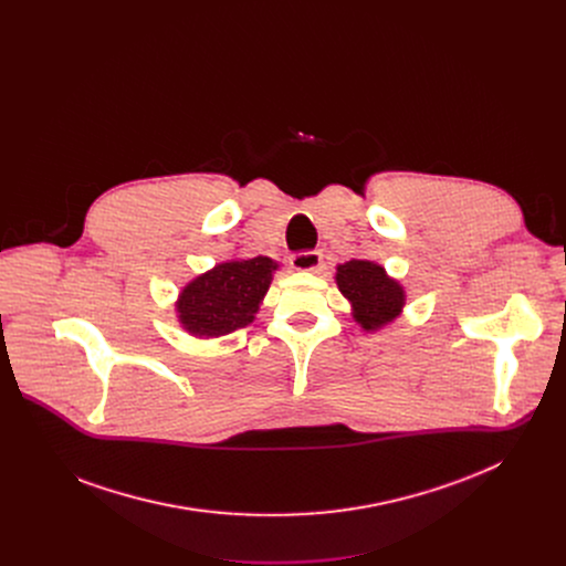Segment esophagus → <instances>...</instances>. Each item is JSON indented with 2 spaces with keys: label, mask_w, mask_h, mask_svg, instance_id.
<instances>
[{
  "label": "esophagus",
  "mask_w": 566,
  "mask_h": 566,
  "mask_svg": "<svg viewBox=\"0 0 566 566\" xmlns=\"http://www.w3.org/2000/svg\"><path fill=\"white\" fill-rule=\"evenodd\" d=\"M322 264V255L317 251H300L291 255V266L295 271H317Z\"/></svg>",
  "instance_id": "esophagus-1"
}]
</instances>
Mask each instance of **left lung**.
I'll use <instances>...</instances> for the list:
<instances>
[{"label": "left lung", "mask_w": 566, "mask_h": 566, "mask_svg": "<svg viewBox=\"0 0 566 566\" xmlns=\"http://www.w3.org/2000/svg\"><path fill=\"white\" fill-rule=\"evenodd\" d=\"M336 282L343 295L352 302L354 317L367 332L391 322L406 302L402 289L385 275L382 266L365 260L340 264Z\"/></svg>", "instance_id": "obj_1"}]
</instances>
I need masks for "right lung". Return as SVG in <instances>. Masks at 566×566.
Returning <instances> with one entry per match:
<instances>
[{
  "mask_svg": "<svg viewBox=\"0 0 566 566\" xmlns=\"http://www.w3.org/2000/svg\"><path fill=\"white\" fill-rule=\"evenodd\" d=\"M275 262L269 258L226 262L190 282L179 300L181 325L206 338L226 336L253 322L269 291Z\"/></svg>",
  "mask_w": 566,
  "mask_h": 566,
  "instance_id": "1",
  "label": "right lung"
}]
</instances>
